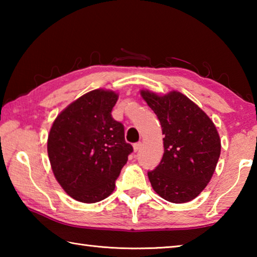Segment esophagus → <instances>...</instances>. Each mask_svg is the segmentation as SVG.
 <instances>
[{
	"label": "esophagus",
	"instance_id": "obj_1",
	"mask_svg": "<svg viewBox=\"0 0 257 257\" xmlns=\"http://www.w3.org/2000/svg\"><path fill=\"white\" fill-rule=\"evenodd\" d=\"M141 147H142V143L141 142L135 143V144H134V151L135 152H138L139 150H141Z\"/></svg>",
	"mask_w": 257,
	"mask_h": 257
}]
</instances>
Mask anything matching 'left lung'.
Wrapping results in <instances>:
<instances>
[{
  "mask_svg": "<svg viewBox=\"0 0 257 257\" xmlns=\"http://www.w3.org/2000/svg\"><path fill=\"white\" fill-rule=\"evenodd\" d=\"M143 98L160 120L164 153L149 171L153 189L165 201L186 203L205 188L220 158L221 141L213 121L179 92L163 96L142 90Z\"/></svg>",
  "mask_w": 257,
  "mask_h": 257,
  "instance_id": "obj_1",
  "label": "left lung"
}]
</instances>
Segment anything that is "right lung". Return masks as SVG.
<instances>
[{"label":"right lung","mask_w":257,"mask_h":257,"mask_svg":"<svg viewBox=\"0 0 257 257\" xmlns=\"http://www.w3.org/2000/svg\"><path fill=\"white\" fill-rule=\"evenodd\" d=\"M118 94L95 89L72 102L56 116L47 139L52 170L73 199L96 203L115 187L133 146L123 124L112 118Z\"/></svg>","instance_id":"1"}]
</instances>
